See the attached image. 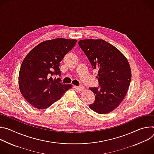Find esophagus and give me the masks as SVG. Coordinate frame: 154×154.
<instances>
[{
    "label": "esophagus",
    "instance_id": "obj_1",
    "mask_svg": "<svg viewBox=\"0 0 154 154\" xmlns=\"http://www.w3.org/2000/svg\"><path fill=\"white\" fill-rule=\"evenodd\" d=\"M75 89L79 91H82L83 90V86H75Z\"/></svg>",
    "mask_w": 154,
    "mask_h": 154
}]
</instances>
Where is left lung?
<instances>
[{
  "instance_id": "left-lung-1",
  "label": "left lung",
  "mask_w": 154,
  "mask_h": 154,
  "mask_svg": "<svg viewBox=\"0 0 154 154\" xmlns=\"http://www.w3.org/2000/svg\"><path fill=\"white\" fill-rule=\"evenodd\" d=\"M80 48L88 58L100 86L89 88L95 101L89 107L99 114H106L116 109L125 97L131 72L127 58L116 48L103 39H82Z\"/></svg>"
}]
</instances>
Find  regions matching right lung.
Here are the masks:
<instances>
[{
  "label": "right lung",
  "instance_id": "obj_1",
  "mask_svg": "<svg viewBox=\"0 0 154 154\" xmlns=\"http://www.w3.org/2000/svg\"><path fill=\"white\" fill-rule=\"evenodd\" d=\"M76 42V39L62 38L45 41L26 55L19 73V88L31 105L47 108L71 88V84L61 83L52 75H60V63Z\"/></svg>",
  "mask_w": 154,
  "mask_h": 154
}]
</instances>
